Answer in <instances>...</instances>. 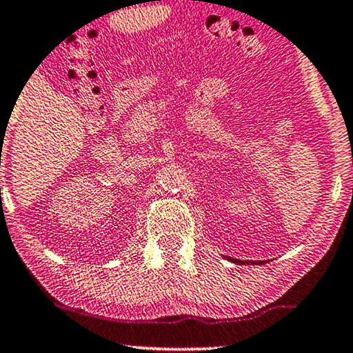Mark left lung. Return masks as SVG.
Wrapping results in <instances>:
<instances>
[{"mask_svg": "<svg viewBox=\"0 0 353 353\" xmlns=\"http://www.w3.org/2000/svg\"><path fill=\"white\" fill-rule=\"evenodd\" d=\"M230 260H231V262H236V263H244L243 260H236V259H230ZM252 263H254V262H252ZM255 263H257V262H255ZM259 263H260V262H259Z\"/></svg>", "mask_w": 353, "mask_h": 353, "instance_id": "1", "label": "left lung"}]
</instances>
